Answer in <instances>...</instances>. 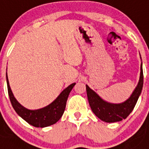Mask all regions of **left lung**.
I'll return each mask as SVG.
<instances>
[{"mask_svg": "<svg viewBox=\"0 0 149 149\" xmlns=\"http://www.w3.org/2000/svg\"><path fill=\"white\" fill-rule=\"evenodd\" d=\"M141 72L137 86L126 101L114 104L103 101L98 95L86 85V93L89 104L93 112L100 119L106 122H116L126 119L134 110L143 86V72L141 63Z\"/></svg>", "mask_w": 149, "mask_h": 149, "instance_id": "1", "label": "left lung"}]
</instances>
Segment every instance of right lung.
<instances>
[{
	"mask_svg": "<svg viewBox=\"0 0 149 149\" xmlns=\"http://www.w3.org/2000/svg\"><path fill=\"white\" fill-rule=\"evenodd\" d=\"M6 83H7L8 94L10 96V100L14 110L27 123L36 127H48L58 122L64 113L68 95L74 86L75 85V84L74 83L71 84L70 86H68L60 93L56 99L48 106L39 110H30L22 106L13 96L9 84L7 74H6Z\"/></svg>",
	"mask_w": 149,
	"mask_h": 149,
	"instance_id": "add662e5",
	"label": "right lung"
}]
</instances>
